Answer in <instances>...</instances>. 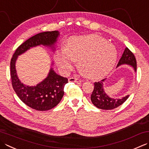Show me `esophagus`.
Segmentation results:
<instances>
[{
	"label": "esophagus",
	"instance_id": "1",
	"mask_svg": "<svg viewBox=\"0 0 149 149\" xmlns=\"http://www.w3.org/2000/svg\"><path fill=\"white\" fill-rule=\"evenodd\" d=\"M68 81L70 82H75V83H81L83 82L82 80L79 79L77 77H70L68 79Z\"/></svg>",
	"mask_w": 149,
	"mask_h": 149
}]
</instances>
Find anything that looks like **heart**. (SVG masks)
Returning <instances> with one entry per match:
<instances>
[{
	"instance_id": "heart-1",
	"label": "heart",
	"mask_w": 149,
	"mask_h": 149,
	"mask_svg": "<svg viewBox=\"0 0 149 149\" xmlns=\"http://www.w3.org/2000/svg\"><path fill=\"white\" fill-rule=\"evenodd\" d=\"M116 58L113 45L97 35L70 37L65 47L58 49L55 56L58 66L65 72L71 70L78 59L84 74L93 79L107 75L114 66Z\"/></svg>"
}]
</instances>
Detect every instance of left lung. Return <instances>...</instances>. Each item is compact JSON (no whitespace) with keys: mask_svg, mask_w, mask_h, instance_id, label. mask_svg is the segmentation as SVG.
<instances>
[{"mask_svg":"<svg viewBox=\"0 0 149 149\" xmlns=\"http://www.w3.org/2000/svg\"><path fill=\"white\" fill-rule=\"evenodd\" d=\"M122 65H128L133 67L135 72L137 69L136 59L134 55L127 47L125 49L123 55L119 59L117 67ZM105 79L99 82H95L94 88L91 95V101L94 105L98 109L103 110H112L120 106L129 97L127 95L121 99L110 97L104 91L103 83Z\"/></svg>","mask_w":149,"mask_h":149,"instance_id":"1","label":"left lung"}]
</instances>
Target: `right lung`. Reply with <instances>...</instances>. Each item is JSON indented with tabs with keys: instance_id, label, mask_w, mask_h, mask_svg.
Wrapping results in <instances>:
<instances>
[{
	"instance_id": "obj_1",
	"label": "right lung",
	"mask_w": 149,
	"mask_h": 149,
	"mask_svg": "<svg viewBox=\"0 0 149 149\" xmlns=\"http://www.w3.org/2000/svg\"><path fill=\"white\" fill-rule=\"evenodd\" d=\"M59 36L58 31H45L30 37L20 45L15 52L10 62V75L13 88L17 96L26 105L39 111L48 110L59 103L64 95V87L68 79L57 74L51 68L47 77L36 86L22 84L17 77L15 63L19 55L37 46L44 45L54 48Z\"/></svg>"
}]
</instances>
